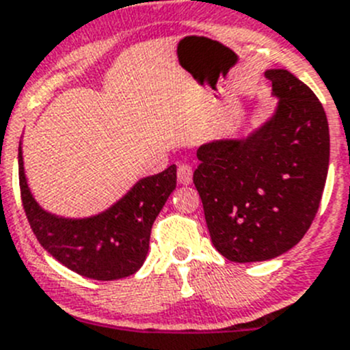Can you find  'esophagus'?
I'll return each mask as SVG.
<instances>
[{"label":"esophagus","mask_w":350,"mask_h":350,"mask_svg":"<svg viewBox=\"0 0 350 350\" xmlns=\"http://www.w3.org/2000/svg\"><path fill=\"white\" fill-rule=\"evenodd\" d=\"M176 178L180 185H190L192 183V168L189 165H180L176 170Z\"/></svg>","instance_id":"esophagus-1"}]
</instances>
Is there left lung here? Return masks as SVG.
<instances>
[{
	"label": "left lung",
	"mask_w": 350,
	"mask_h": 350,
	"mask_svg": "<svg viewBox=\"0 0 350 350\" xmlns=\"http://www.w3.org/2000/svg\"><path fill=\"white\" fill-rule=\"evenodd\" d=\"M269 119L245 137L202 144L193 183L216 250L231 262H264L291 250L317 216L330 160L325 110L288 69H267Z\"/></svg>",
	"instance_id": "left-lung-1"
}]
</instances>
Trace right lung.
<instances>
[{"label": "right lung", "instance_id": "right-lung-1", "mask_svg": "<svg viewBox=\"0 0 350 350\" xmlns=\"http://www.w3.org/2000/svg\"><path fill=\"white\" fill-rule=\"evenodd\" d=\"M22 202L39 243L68 269L95 281H113L141 269L154 219L176 187V167L139 178L117 202L86 217L59 216L33 197L18 146Z\"/></svg>", "mask_w": 350, "mask_h": 350}]
</instances>
